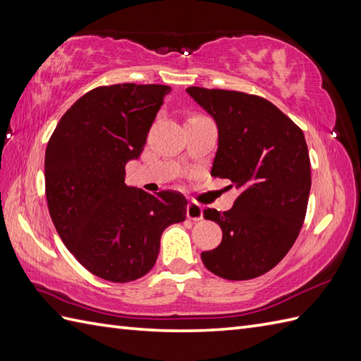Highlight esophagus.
Listing matches in <instances>:
<instances>
[{
    "instance_id": "obj_1",
    "label": "esophagus",
    "mask_w": 361,
    "mask_h": 361,
    "mask_svg": "<svg viewBox=\"0 0 361 361\" xmlns=\"http://www.w3.org/2000/svg\"><path fill=\"white\" fill-rule=\"evenodd\" d=\"M186 217L194 220V221H198L203 219V208L202 204H198L195 202H190L188 203V208H186Z\"/></svg>"
}]
</instances>
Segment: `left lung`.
<instances>
[{
    "instance_id": "1",
    "label": "left lung",
    "mask_w": 361,
    "mask_h": 361,
    "mask_svg": "<svg viewBox=\"0 0 361 361\" xmlns=\"http://www.w3.org/2000/svg\"><path fill=\"white\" fill-rule=\"evenodd\" d=\"M186 91L219 128L211 175L240 190L229 211H203L224 237L217 248L202 252V260L224 279L257 278L281 262L304 224L312 186L304 133L264 97L200 87Z\"/></svg>"
}]
</instances>
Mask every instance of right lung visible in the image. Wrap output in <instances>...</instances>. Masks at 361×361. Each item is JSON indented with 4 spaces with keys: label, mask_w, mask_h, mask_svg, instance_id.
<instances>
[{
    "label": "right lung",
    "mask_w": 361,
    "mask_h": 361,
    "mask_svg": "<svg viewBox=\"0 0 361 361\" xmlns=\"http://www.w3.org/2000/svg\"><path fill=\"white\" fill-rule=\"evenodd\" d=\"M167 85L99 87L83 94L54 130L44 155L46 200L60 239L99 278L130 282L155 265L164 229L186 219V198L126 185L171 93Z\"/></svg>",
    "instance_id": "obj_1"
}]
</instances>
